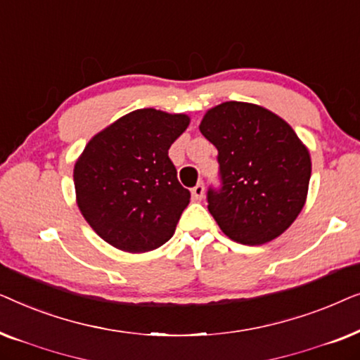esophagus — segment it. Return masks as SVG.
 <instances>
[{
	"label": "esophagus",
	"mask_w": 360,
	"mask_h": 360,
	"mask_svg": "<svg viewBox=\"0 0 360 360\" xmlns=\"http://www.w3.org/2000/svg\"><path fill=\"white\" fill-rule=\"evenodd\" d=\"M191 195H193V200H196V201L203 200V196H205V185L203 184L196 185L195 188L191 190Z\"/></svg>",
	"instance_id": "obj_1"
}]
</instances>
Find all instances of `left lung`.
<instances>
[{"label": "left lung", "instance_id": "obj_1", "mask_svg": "<svg viewBox=\"0 0 360 360\" xmlns=\"http://www.w3.org/2000/svg\"><path fill=\"white\" fill-rule=\"evenodd\" d=\"M200 131L218 149L223 186L208 210L229 239L262 245L285 233L307 203L311 157L267 108L226 101L205 112Z\"/></svg>", "mask_w": 360, "mask_h": 360}]
</instances>
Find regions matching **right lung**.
I'll use <instances>...</instances> for the list:
<instances>
[{
  "instance_id": "obj_1",
  "label": "right lung",
  "mask_w": 360,
  "mask_h": 360,
  "mask_svg": "<svg viewBox=\"0 0 360 360\" xmlns=\"http://www.w3.org/2000/svg\"><path fill=\"white\" fill-rule=\"evenodd\" d=\"M188 124L186 115L136 110L93 136L77 159L78 210L112 248L149 252L174 236L190 191L176 179L169 149Z\"/></svg>"
}]
</instances>
